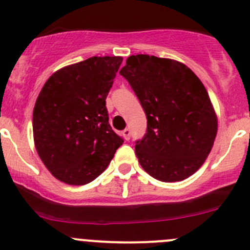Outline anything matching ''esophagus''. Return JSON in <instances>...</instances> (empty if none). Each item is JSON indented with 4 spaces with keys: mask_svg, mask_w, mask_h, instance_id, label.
I'll return each mask as SVG.
<instances>
[{
    "mask_svg": "<svg viewBox=\"0 0 250 250\" xmlns=\"http://www.w3.org/2000/svg\"><path fill=\"white\" fill-rule=\"evenodd\" d=\"M122 135H123V138H125V140L128 141L130 139V130L128 129V128H125V129L122 132Z\"/></svg>",
    "mask_w": 250,
    "mask_h": 250,
    "instance_id": "obj_1",
    "label": "esophagus"
}]
</instances>
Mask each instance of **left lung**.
<instances>
[{
    "instance_id": "1",
    "label": "left lung",
    "mask_w": 250,
    "mask_h": 250,
    "mask_svg": "<svg viewBox=\"0 0 250 250\" xmlns=\"http://www.w3.org/2000/svg\"><path fill=\"white\" fill-rule=\"evenodd\" d=\"M120 74L147 118V132L135 145L143 169L165 183L197 172L218 132L215 110L200 78L183 62L147 54L130 55Z\"/></svg>"
}]
</instances>
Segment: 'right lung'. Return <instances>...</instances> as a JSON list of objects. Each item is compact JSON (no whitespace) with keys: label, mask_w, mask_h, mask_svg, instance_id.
<instances>
[{"label":"right lung","mask_w":250,"mask_h":250,"mask_svg":"<svg viewBox=\"0 0 250 250\" xmlns=\"http://www.w3.org/2000/svg\"><path fill=\"white\" fill-rule=\"evenodd\" d=\"M122 57H92L55 71L32 115L37 153L54 178L85 185L107 168L123 139L110 127L105 99Z\"/></svg>","instance_id":"right-lung-1"}]
</instances>
